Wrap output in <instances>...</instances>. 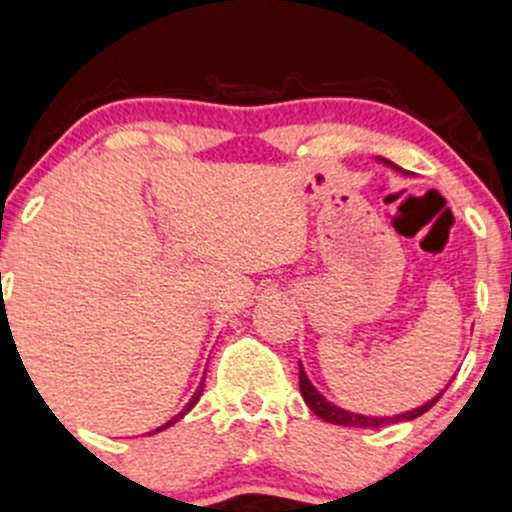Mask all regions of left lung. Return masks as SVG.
<instances>
[{"label": "left lung", "instance_id": "1", "mask_svg": "<svg viewBox=\"0 0 512 512\" xmlns=\"http://www.w3.org/2000/svg\"><path fill=\"white\" fill-rule=\"evenodd\" d=\"M375 159H378L380 164L392 166V169H395V171H402V174H407L405 169H400V166L392 164V161H387L383 157H375ZM299 390H301V397H304V402H306V405H309V410L314 412L316 417L324 419V422L341 424V427H360V429H365V427H385V424H395V422H410V419L422 417L424 412H429L434 405H437L439 397L444 395L446 387L439 392V395H434L429 402H424V405L414 407V410H407V412H402V414H392V417H370V414H358V412H351V410H343V407H338V405H333V402H328L326 397L321 395V392L316 390L314 385H311L309 375L304 373V365H301V360H299Z\"/></svg>", "mask_w": 512, "mask_h": 512}]
</instances>
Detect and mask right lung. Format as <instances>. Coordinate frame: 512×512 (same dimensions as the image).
<instances>
[{
  "mask_svg": "<svg viewBox=\"0 0 512 512\" xmlns=\"http://www.w3.org/2000/svg\"><path fill=\"white\" fill-rule=\"evenodd\" d=\"M201 395H203V380H201V385H198V390H196V392H193V397H191V400H188V405L184 407V410H181L179 414H176V417H171V419H169V422H166V424H161V427H157V429H154V432H161V429L171 427V424H176V422H179V419H184V414H186V412H191V407H193V405H196V402H198V400H201Z\"/></svg>",
  "mask_w": 512,
  "mask_h": 512,
  "instance_id": "right-lung-1",
  "label": "right lung"
}]
</instances>
